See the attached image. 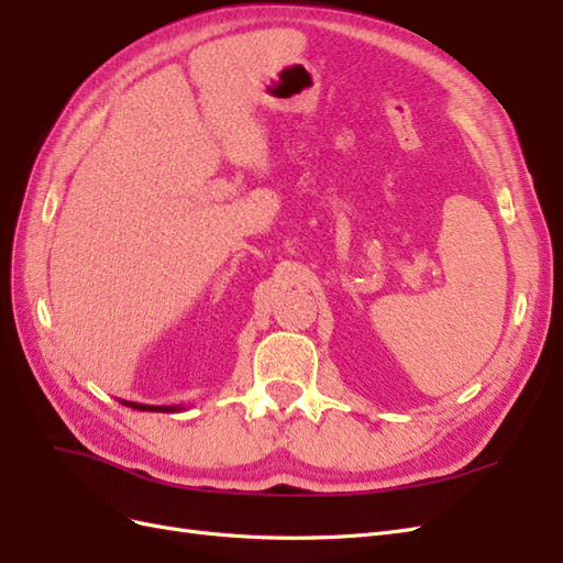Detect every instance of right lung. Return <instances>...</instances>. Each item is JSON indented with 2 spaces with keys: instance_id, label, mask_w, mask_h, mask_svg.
Here are the masks:
<instances>
[{
  "instance_id": "obj_1",
  "label": "right lung",
  "mask_w": 563,
  "mask_h": 563,
  "mask_svg": "<svg viewBox=\"0 0 563 563\" xmlns=\"http://www.w3.org/2000/svg\"><path fill=\"white\" fill-rule=\"evenodd\" d=\"M124 406L135 408V411H155V413H178L183 411V406H150V404H139V401H124L119 399Z\"/></svg>"
}]
</instances>
